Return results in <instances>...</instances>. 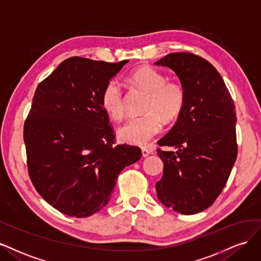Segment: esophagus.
I'll list each match as a JSON object with an SVG mask.
<instances>
[{
    "mask_svg": "<svg viewBox=\"0 0 261 261\" xmlns=\"http://www.w3.org/2000/svg\"><path fill=\"white\" fill-rule=\"evenodd\" d=\"M149 154H152V152H150L149 149H147V148H142V156H143V157H147Z\"/></svg>",
    "mask_w": 261,
    "mask_h": 261,
    "instance_id": "1",
    "label": "esophagus"
}]
</instances>
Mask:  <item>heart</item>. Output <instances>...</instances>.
Returning <instances> with one entry per match:
<instances>
[{
  "label": "heart",
  "instance_id": "1",
  "mask_svg": "<svg viewBox=\"0 0 261 261\" xmlns=\"http://www.w3.org/2000/svg\"><path fill=\"white\" fill-rule=\"evenodd\" d=\"M131 80L148 92L145 105L146 114L132 117L118 129V138L131 145H146L161 133L164 127L162 115L173 119L182 111L186 93L181 85L166 82V77L153 67L141 66L131 73ZM106 114L114 120H120L125 113L124 95L121 83L117 79L109 80L100 95Z\"/></svg>",
  "mask_w": 261,
  "mask_h": 261
}]
</instances>
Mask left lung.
Instances as JSON below:
<instances>
[{
  "label": "left lung",
  "mask_w": 261,
  "mask_h": 261,
  "mask_svg": "<svg viewBox=\"0 0 261 261\" xmlns=\"http://www.w3.org/2000/svg\"><path fill=\"white\" fill-rule=\"evenodd\" d=\"M180 79L186 100L178 120L157 143L164 173L156 183L166 207L194 215L219 196L237 161V113L229 90L215 67L192 53H171L155 63Z\"/></svg>",
  "instance_id": "left-lung-1"
}]
</instances>
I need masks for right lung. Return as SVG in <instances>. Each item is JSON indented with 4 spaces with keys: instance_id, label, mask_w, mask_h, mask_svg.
<instances>
[{
    "instance_id": "right-lung-1",
    "label": "right lung",
    "mask_w": 261,
    "mask_h": 261,
    "mask_svg": "<svg viewBox=\"0 0 261 261\" xmlns=\"http://www.w3.org/2000/svg\"><path fill=\"white\" fill-rule=\"evenodd\" d=\"M129 61L70 57L38 86L23 127L29 176L44 200L67 216L85 218L112 198L123 168L141 149L114 144L100 104L106 83Z\"/></svg>"
}]
</instances>
